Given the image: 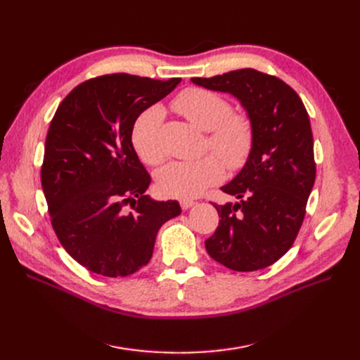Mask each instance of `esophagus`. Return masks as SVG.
<instances>
[{
	"mask_svg": "<svg viewBox=\"0 0 360 360\" xmlns=\"http://www.w3.org/2000/svg\"><path fill=\"white\" fill-rule=\"evenodd\" d=\"M195 204H197V202H195L193 200H181L180 201V205H181L183 210H189L191 207H193Z\"/></svg>",
	"mask_w": 360,
	"mask_h": 360,
	"instance_id": "34e87169",
	"label": "esophagus"
}]
</instances>
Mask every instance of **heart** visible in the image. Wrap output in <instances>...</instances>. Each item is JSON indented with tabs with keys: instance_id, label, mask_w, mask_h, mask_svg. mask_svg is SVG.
<instances>
[{
	"instance_id": "obj_1",
	"label": "heart",
	"mask_w": 360,
	"mask_h": 360,
	"mask_svg": "<svg viewBox=\"0 0 360 360\" xmlns=\"http://www.w3.org/2000/svg\"><path fill=\"white\" fill-rule=\"evenodd\" d=\"M179 112L202 130H210L209 146L231 169L240 168L252 148V124L246 115L231 114V105L217 93L188 89L174 102ZM163 108L153 105L141 112L132 129L134 148L148 165H158L165 158L162 141ZM222 162L213 155L195 160H174L156 174L158 189L171 198L198 197L212 184L224 179Z\"/></svg>"
}]
</instances>
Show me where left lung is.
I'll list each match as a JSON object with an SVG mask.
<instances>
[{"label": "left lung", "instance_id": "obj_1", "mask_svg": "<svg viewBox=\"0 0 360 360\" xmlns=\"http://www.w3.org/2000/svg\"><path fill=\"white\" fill-rule=\"evenodd\" d=\"M191 81L236 97L254 135L243 168L221 188L237 201L214 204L221 219L205 240L207 252L236 271L271 266L296 238L315 181L307 108L290 85L255 69Z\"/></svg>", "mask_w": 360, "mask_h": 360}]
</instances>
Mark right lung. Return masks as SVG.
<instances>
[{
  "mask_svg": "<svg viewBox=\"0 0 360 360\" xmlns=\"http://www.w3.org/2000/svg\"><path fill=\"white\" fill-rule=\"evenodd\" d=\"M181 79L105 75L73 89L53 115L41 188L63 248L93 274L122 278L148 264L159 228L181 213L146 193L151 181L132 144L138 115Z\"/></svg>",
  "mask_w": 360,
  "mask_h": 360,
  "instance_id": "add662e5",
  "label": "right lung"
}]
</instances>
